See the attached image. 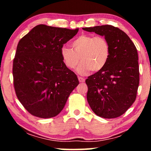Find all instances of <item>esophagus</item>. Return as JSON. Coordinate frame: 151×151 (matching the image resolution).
I'll return each instance as SVG.
<instances>
[{
	"instance_id": "34e87169",
	"label": "esophagus",
	"mask_w": 151,
	"mask_h": 151,
	"mask_svg": "<svg viewBox=\"0 0 151 151\" xmlns=\"http://www.w3.org/2000/svg\"><path fill=\"white\" fill-rule=\"evenodd\" d=\"M78 80H79L80 82H84V81H85V79L82 77H78Z\"/></svg>"
}]
</instances>
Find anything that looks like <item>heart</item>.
<instances>
[{"instance_id": "obj_1", "label": "heart", "mask_w": 151, "mask_h": 151, "mask_svg": "<svg viewBox=\"0 0 151 151\" xmlns=\"http://www.w3.org/2000/svg\"><path fill=\"white\" fill-rule=\"evenodd\" d=\"M73 49L65 45L61 48L64 63L69 69H75L81 60L78 72L85 74L88 71L102 70L108 63L111 55V45L104 37L83 34L72 42Z\"/></svg>"}]
</instances>
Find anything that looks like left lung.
Masks as SVG:
<instances>
[{
	"instance_id": "8db88e82",
	"label": "left lung",
	"mask_w": 151,
	"mask_h": 151,
	"mask_svg": "<svg viewBox=\"0 0 151 151\" xmlns=\"http://www.w3.org/2000/svg\"><path fill=\"white\" fill-rule=\"evenodd\" d=\"M82 29L104 36L111 45L110 58L105 67L85 80L88 104L103 118L119 117L137 97L139 83L137 49L128 35L114 26L106 24Z\"/></svg>"
}]
</instances>
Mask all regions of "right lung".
Instances as JSON below:
<instances>
[{
	"label": "right lung",
	"instance_id": "1",
	"mask_svg": "<svg viewBox=\"0 0 151 151\" xmlns=\"http://www.w3.org/2000/svg\"><path fill=\"white\" fill-rule=\"evenodd\" d=\"M78 30L38 24L18 42L13 61L14 86L18 100L32 115L56 116L79 84L60 52Z\"/></svg>",
	"mask_w": 151,
	"mask_h": 151
}]
</instances>
